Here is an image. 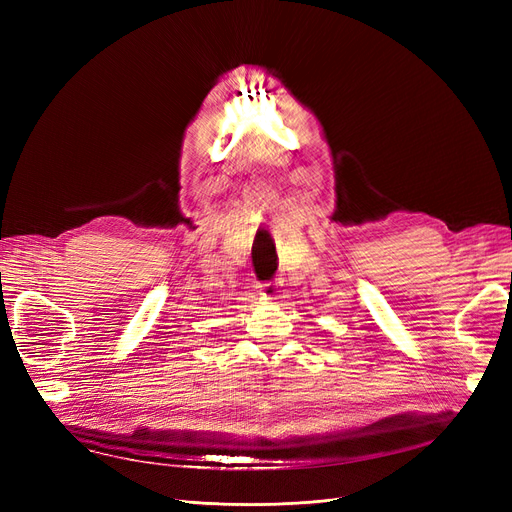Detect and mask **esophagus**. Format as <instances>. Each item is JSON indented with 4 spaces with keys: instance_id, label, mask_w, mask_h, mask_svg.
Listing matches in <instances>:
<instances>
[{
    "instance_id": "34e87169",
    "label": "esophagus",
    "mask_w": 512,
    "mask_h": 512,
    "mask_svg": "<svg viewBox=\"0 0 512 512\" xmlns=\"http://www.w3.org/2000/svg\"><path fill=\"white\" fill-rule=\"evenodd\" d=\"M282 292V282L280 280H271V282H265L258 286V294L262 301H275L277 297H280Z\"/></svg>"
}]
</instances>
